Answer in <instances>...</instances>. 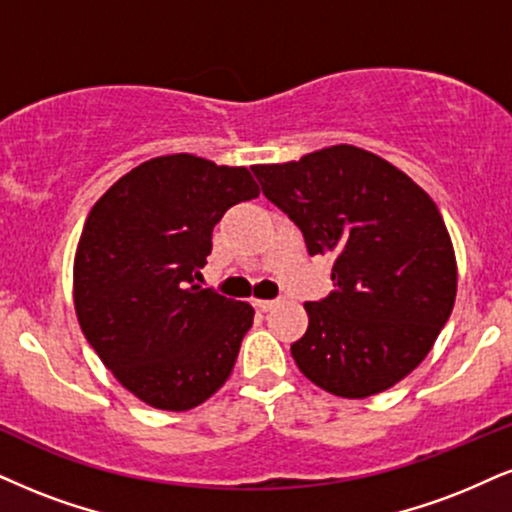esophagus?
<instances>
[{
    "instance_id": "esophagus-1",
    "label": "esophagus",
    "mask_w": 512,
    "mask_h": 512,
    "mask_svg": "<svg viewBox=\"0 0 512 512\" xmlns=\"http://www.w3.org/2000/svg\"><path fill=\"white\" fill-rule=\"evenodd\" d=\"M254 306L258 308V311L268 313V311H273V308L280 306V299H254Z\"/></svg>"
}]
</instances>
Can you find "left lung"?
<instances>
[{
  "instance_id": "1",
  "label": "left lung",
  "mask_w": 512,
  "mask_h": 512,
  "mask_svg": "<svg viewBox=\"0 0 512 512\" xmlns=\"http://www.w3.org/2000/svg\"><path fill=\"white\" fill-rule=\"evenodd\" d=\"M251 170L304 232L308 254L334 258V292L304 304L308 330L292 344L299 370L344 399L394 387L430 353L456 301V254L437 204L351 144Z\"/></svg>"
}]
</instances>
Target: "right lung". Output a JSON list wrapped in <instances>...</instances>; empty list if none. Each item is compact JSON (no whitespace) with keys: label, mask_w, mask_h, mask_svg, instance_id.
<instances>
[{"label":"right lung","mask_w":512,"mask_h":512,"mask_svg":"<svg viewBox=\"0 0 512 512\" xmlns=\"http://www.w3.org/2000/svg\"><path fill=\"white\" fill-rule=\"evenodd\" d=\"M258 192L244 166L170 154L132 168L92 206L73 263L75 313L102 363L147 406H199L235 368L254 308L197 280L213 227Z\"/></svg>","instance_id":"add662e5"}]
</instances>
